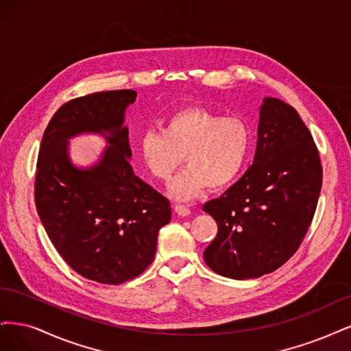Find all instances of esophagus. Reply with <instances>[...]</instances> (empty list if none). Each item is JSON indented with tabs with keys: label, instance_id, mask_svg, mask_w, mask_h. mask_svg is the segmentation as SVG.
<instances>
[{
	"label": "esophagus",
	"instance_id": "esophagus-1",
	"mask_svg": "<svg viewBox=\"0 0 351 351\" xmlns=\"http://www.w3.org/2000/svg\"><path fill=\"white\" fill-rule=\"evenodd\" d=\"M173 213L178 214V216H180V217H186L191 214V210L186 206L176 204V206H173Z\"/></svg>",
	"mask_w": 351,
	"mask_h": 351
}]
</instances>
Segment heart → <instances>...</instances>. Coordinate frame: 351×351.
Instances as JSON below:
<instances>
[{"label":"heart","instance_id":"heart-1","mask_svg":"<svg viewBox=\"0 0 351 351\" xmlns=\"http://www.w3.org/2000/svg\"><path fill=\"white\" fill-rule=\"evenodd\" d=\"M251 128L239 115L221 117L202 106H186L169 115L162 130H147L137 140V156L153 179L167 182L179 165L186 167L171 185L176 199H192L208 186L234 182L246 163Z\"/></svg>","mask_w":351,"mask_h":351}]
</instances>
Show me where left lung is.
I'll return each instance as SVG.
<instances>
[{"mask_svg": "<svg viewBox=\"0 0 351 351\" xmlns=\"http://www.w3.org/2000/svg\"><path fill=\"white\" fill-rule=\"evenodd\" d=\"M321 157L295 108L267 97L254 165L204 211L217 234L204 251L220 276L245 280L273 273L295 255L318 206Z\"/></svg>", "mask_w": 351, "mask_h": 351, "instance_id": "obj_1", "label": "left lung"}]
</instances>
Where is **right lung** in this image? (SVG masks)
Masks as SVG:
<instances>
[{"mask_svg":"<svg viewBox=\"0 0 351 351\" xmlns=\"http://www.w3.org/2000/svg\"><path fill=\"white\" fill-rule=\"evenodd\" d=\"M134 90L75 97L51 118L39 147L35 202L52 245L77 274L101 285L140 276L156 254L157 234L171 220V202L135 176L123 110ZM110 134L111 147L93 169L78 171L66 138L78 132Z\"/></svg>","mask_w":351,"mask_h":351,"instance_id":"add662e5","label":"right lung"}]
</instances>
